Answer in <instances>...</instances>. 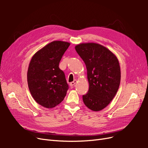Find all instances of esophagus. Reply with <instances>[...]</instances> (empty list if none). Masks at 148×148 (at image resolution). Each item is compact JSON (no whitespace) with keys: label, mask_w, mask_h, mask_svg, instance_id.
I'll list each match as a JSON object with an SVG mask.
<instances>
[{"label":"esophagus","mask_w":148,"mask_h":148,"mask_svg":"<svg viewBox=\"0 0 148 148\" xmlns=\"http://www.w3.org/2000/svg\"><path fill=\"white\" fill-rule=\"evenodd\" d=\"M77 83V80H74L73 82H71L70 83V86H71V87H73V86H75V84Z\"/></svg>","instance_id":"esophagus-1"}]
</instances>
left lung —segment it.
<instances>
[{
    "label": "left lung",
    "mask_w": 148,
    "mask_h": 148,
    "mask_svg": "<svg viewBox=\"0 0 148 148\" xmlns=\"http://www.w3.org/2000/svg\"><path fill=\"white\" fill-rule=\"evenodd\" d=\"M75 50L87 69L89 87L88 93L83 96L84 104L92 111H100L110 104L119 89V60L109 49L97 43L79 44Z\"/></svg>",
    "instance_id": "obj_1"
}]
</instances>
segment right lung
I'll use <instances>...</instances> for the list:
<instances>
[{"label":"right lung","mask_w":148,"mask_h":148,"mask_svg":"<svg viewBox=\"0 0 148 148\" xmlns=\"http://www.w3.org/2000/svg\"><path fill=\"white\" fill-rule=\"evenodd\" d=\"M70 43L54 41L47 44L32 57L27 82L29 91L38 104L52 109L64 100L69 89L59 62Z\"/></svg>","instance_id":"right-lung-1"}]
</instances>
